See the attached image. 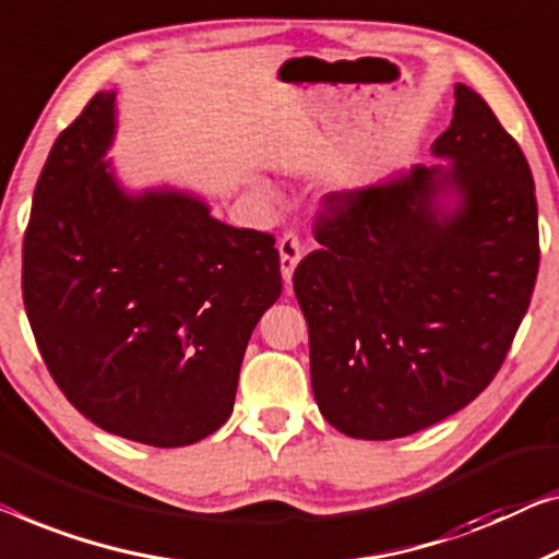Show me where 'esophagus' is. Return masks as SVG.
<instances>
[{"label":"esophagus","instance_id":"1","mask_svg":"<svg viewBox=\"0 0 559 559\" xmlns=\"http://www.w3.org/2000/svg\"><path fill=\"white\" fill-rule=\"evenodd\" d=\"M301 251H304V246H301V240H298L296 233H286V236L278 240L281 276L286 283H290V278H294L296 265H298V261H301Z\"/></svg>","mask_w":559,"mask_h":559}]
</instances>
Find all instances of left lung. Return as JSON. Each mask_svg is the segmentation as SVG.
<instances>
[{"mask_svg":"<svg viewBox=\"0 0 559 559\" xmlns=\"http://www.w3.org/2000/svg\"><path fill=\"white\" fill-rule=\"evenodd\" d=\"M414 165L323 198L294 290L313 399L333 429L396 439L489 386L539 269L535 182L520 145L472 87Z\"/></svg>","mask_w":559,"mask_h":559,"instance_id":"left-lung-1","label":"left lung"}]
</instances>
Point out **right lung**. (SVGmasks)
<instances>
[{
	"mask_svg": "<svg viewBox=\"0 0 559 559\" xmlns=\"http://www.w3.org/2000/svg\"><path fill=\"white\" fill-rule=\"evenodd\" d=\"M115 93L60 132L32 198L22 298L49 373L99 429L186 447L228 421L248 338L281 296L273 236L105 160Z\"/></svg>",
	"mask_w": 559,
	"mask_h": 559,
	"instance_id": "right-lung-1",
	"label": "right lung"
}]
</instances>
